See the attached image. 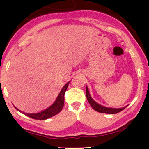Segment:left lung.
I'll use <instances>...</instances> for the list:
<instances>
[{
  "label": "left lung",
  "instance_id": "obj_1",
  "mask_svg": "<svg viewBox=\"0 0 149 149\" xmlns=\"http://www.w3.org/2000/svg\"><path fill=\"white\" fill-rule=\"evenodd\" d=\"M86 98L88 101V102L90 104L92 107L94 109L95 111L99 112V113H106V114H116L120 112L126 107L127 106L124 107L122 108H111V107H107L103 106L100 105V104L97 103L96 101L93 100L92 97H91V95L90 93L89 89H88V86H86Z\"/></svg>",
  "mask_w": 149,
  "mask_h": 149
}]
</instances>
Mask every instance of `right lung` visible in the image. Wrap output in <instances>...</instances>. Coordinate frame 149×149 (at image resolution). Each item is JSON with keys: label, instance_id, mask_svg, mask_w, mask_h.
I'll list each match as a JSON object with an SVG mask.
<instances>
[{"label": "right lung", "instance_id": "right-lung-1", "mask_svg": "<svg viewBox=\"0 0 149 149\" xmlns=\"http://www.w3.org/2000/svg\"><path fill=\"white\" fill-rule=\"evenodd\" d=\"M69 82H68L66 84H65L61 90V92L59 93L58 96H57L55 102L52 104L51 106L47 108L45 110H43L39 113H26L22 111L19 110L14 106V107L17 109L18 111L20 113L25 114L27 116L30 117L31 118L35 119V120H46L48 118H51V117L56 115L58 114L60 111L62 110L63 107L64 105V95L65 93L66 92L67 88L69 86Z\"/></svg>", "mask_w": 149, "mask_h": 149}]
</instances>
